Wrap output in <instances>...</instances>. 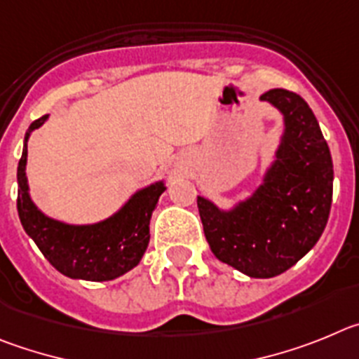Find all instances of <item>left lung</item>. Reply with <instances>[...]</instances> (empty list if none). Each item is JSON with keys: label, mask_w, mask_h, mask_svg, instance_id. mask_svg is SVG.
Returning <instances> with one entry per match:
<instances>
[{"label": "left lung", "mask_w": 359, "mask_h": 359, "mask_svg": "<svg viewBox=\"0 0 359 359\" xmlns=\"http://www.w3.org/2000/svg\"><path fill=\"white\" fill-rule=\"evenodd\" d=\"M283 116V132L259 186L231 208L198 195L203 234L222 263L254 279L280 276L320 240L332 202V159L320 125L295 93L261 96Z\"/></svg>", "instance_id": "obj_1"}]
</instances>
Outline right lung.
<instances>
[{
	"mask_svg": "<svg viewBox=\"0 0 359 359\" xmlns=\"http://www.w3.org/2000/svg\"><path fill=\"white\" fill-rule=\"evenodd\" d=\"M50 114L28 127L18 166V212L21 225L44 257L69 279L112 280L140 264L150 243V219L166 182L157 180L141 187L109 218L95 224H67L48 216L32 200L27 177L28 140L43 127Z\"/></svg>",
	"mask_w": 359,
	"mask_h": 359,
	"instance_id": "obj_1",
	"label": "right lung"
}]
</instances>
